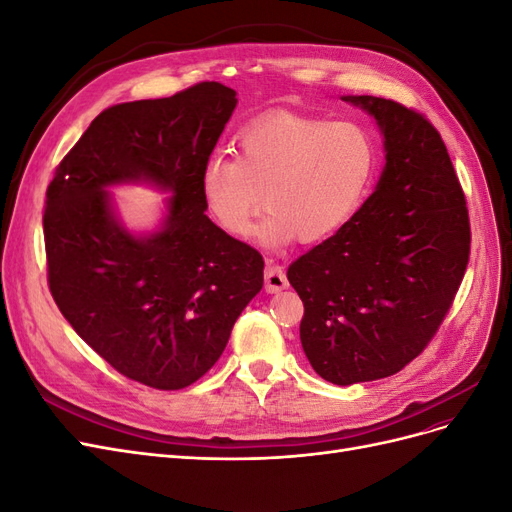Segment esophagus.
I'll list each match as a JSON object with an SVG mask.
<instances>
[{
  "label": "esophagus",
  "instance_id": "34e87169",
  "mask_svg": "<svg viewBox=\"0 0 512 512\" xmlns=\"http://www.w3.org/2000/svg\"><path fill=\"white\" fill-rule=\"evenodd\" d=\"M265 288L267 292H280L288 288V277L284 267L280 265H267L265 269Z\"/></svg>",
  "mask_w": 512,
  "mask_h": 512
}]
</instances>
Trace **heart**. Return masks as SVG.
Listing matches in <instances>:
<instances>
[{
  "instance_id": "b5f03b06",
  "label": "heart",
  "mask_w": 512,
  "mask_h": 512,
  "mask_svg": "<svg viewBox=\"0 0 512 512\" xmlns=\"http://www.w3.org/2000/svg\"><path fill=\"white\" fill-rule=\"evenodd\" d=\"M374 166V143L356 123L271 113L239 132L235 160L205 162L200 194L232 237L256 235L262 196L271 213L260 228L262 241L318 243L359 207Z\"/></svg>"
}]
</instances>
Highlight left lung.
Wrapping results in <instances>:
<instances>
[{"label":"left lung","mask_w":512,"mask_h":512,"mask_svg":"<svg viewBox=\"0 0 512 512\" xmlns=\"http://www.w3.org/2000/svg\"><path fill=\"white\" fill-rule=\"evenodd\" d=\"M376 117L386 166L376 192L288 269L301 344L339 386L397 374L438 333L470 260L466 194L440 132L395 100L348 96Z\"/></svg>","instance_id":"left-lung-1"}]
</instances>
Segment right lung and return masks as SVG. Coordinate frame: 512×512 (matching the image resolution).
Instances as JSON below:
<instances>
[{"label":"right lung","instance_id":"obj_1","mask_svg":"<svg viewBox=\"0 0 512 512\" xmlns=\"http://www.w3.org/2000/svg\"><path fill=\"white\" fill-rule=\"evenodd\" d=\"M235 96L205 81L170 98L108 106L46 190V282L59 312L121 376L158 391L203 378L262 288L260 252L215 226L200 194V170ZM136 178L176 194L167 226L145 240L114 222L103 192Z\"/></svg>","mask_w":512,"mask_h":512}]
</instances>
